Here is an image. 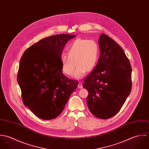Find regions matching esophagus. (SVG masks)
I'll return each mask as SVG.
<instances>
[{"instance_id":"esophagus-1","label":"esophagus","mask_w":149,"mask_h":149,"mask_svg":"<svg viewBox=\"0 0 149 149\" xmlns=\"http://www.w3.org/2000/svg\"><path fill=\"white\" fill-rule=\"evenodd\" d=\"M77 87H78V88H79V89H81V88H83V84L81 83H79V84H78V85H77Z\"/></svg>"}]
</instances>
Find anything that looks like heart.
<instances>
[{
	"mask_svg": "<svg viewBox=\"0 0 149 149\" xmlns=\"http://www.w3.org/2000/svg\"><path fill=\"white\" fill-rule=\"evenodd\" d=\"M68 54L60 57L62 70L68 76H71L77 65L73 77L82 78L86 71L90 72L95 67L99 57V46L92 40L78 38L71 43L67 47ZM75 63H74V61Z\"/></svg>",
	"mask_w": 149,
	"mask_h": 149,
	"instance_id": "1",
	"label": "heart"
}]
</instances>
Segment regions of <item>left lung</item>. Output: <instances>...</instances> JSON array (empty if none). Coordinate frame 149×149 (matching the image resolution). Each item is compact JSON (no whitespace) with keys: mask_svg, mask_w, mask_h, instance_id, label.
Listing matches in <instances>:
<instances>
[{"mask_svg":"<svg viewBox=\"0 0 149 149\" xmlns=\"http://www.w3.org/2000/svg\"><path fill=\"white\" fill-rule=\"evenodd\" d=\"M100 56L84 80L86 103L96 117L108 119L122 107L131 91L132 69L123 49L105 34L99 38Z\"/></svg>","mask_w":149,"mask_h":149,"instance_id":"8db88e82","label":"left lung"}]
</instances>
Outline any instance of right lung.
Returning a JSON list of instances; mask_svg holds the SVG:
<instances>
[{
	"instance_id": "right-lung-1",
	"label": "right lung",
	"mask_w": 149,
	"mask_h": 149,
	"mask_svg": "<svg viewBox=\"0 0 149 149\" xmlns=\"http://www.w3.org/2000/svg\"><path fill=\"white\" fill-rule=\"evenodd\" d=\"M75 35L57 34L34 43L22 56L17 81L23 104L37 116L53 119L61 114L78 81L65 77L60 57Z\"/></svg>"
}]
</instances>
